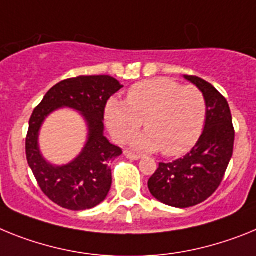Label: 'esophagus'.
<instances>
[{
  "mask_svg": "<svg viewBox=\"0 0 256 256\" xmlns=\"http://www.w3.org/2000/svg\"><path fill=\"white\" fill-rule=\"evenodd\" d=\"M124 154H125L126 158H128V160H134V161H138V160H140V156L135 154V153L130 152V150H125V152H124Z\"/></svg>",
  "mask_w": 256,
  "mask_h": 256,
  "instance_id": "34e87169",
  "label": "esophagus"
}]
</instances>
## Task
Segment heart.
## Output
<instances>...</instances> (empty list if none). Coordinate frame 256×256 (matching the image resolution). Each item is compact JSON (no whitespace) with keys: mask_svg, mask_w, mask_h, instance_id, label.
Wrapping results in <instances>:
<instances>
[{"mask_svg":"<svg viewBox=\"0 0 256 256\" xmlns=\"http://www.w3.org/2000/svg\"><path fill=\"white\" fill-rule=\"evenodd\" d=\"M208 114L205 95L194 86L170 78L139 82L128 90L126 102L110 99L106 106V125L116 140L124 142L142 126L146 132L131 140L140 150L179 156L201 136Z\"/></svg>","mask_w":256,"mask_h":256,"instance_id":"b5f03b06","label":"heart"}]
</instances>
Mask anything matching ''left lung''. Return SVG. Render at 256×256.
<instances>
[{
  "label": "left lung",
  "instance_id": "left-lung-1",
  "mask_svg": "<svg viewBox=\"0 0 256 256\" xmlns=\"http://www.w3.org/2000/svg\"><path fill=\"white\" fill-rule=\"evenodd\" d=\"M205 95L208 114L205 128L196 146L184 157L172 162H160L148 180L156 200L186 208L208 200L223 180L234 144V128L226 98L205 80L184 76Z\"/></svg>",
  "mask_w": 256,
  "mask_h": 256
}]
</instances>
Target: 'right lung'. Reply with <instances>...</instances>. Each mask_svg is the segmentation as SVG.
Here are the masks:
<instances>
[{"instance_id":"right-lung-1","label":"right lung","mask_w":256,"mask_h":256,"mask_svg":"<svg viewBox=\"0 0 256 256\" xmlns=\"http://www.w3.org/2000/svg\"><path fill=\"white\" fill-rule=\"evenodd\" d=\"M122 85L110 76H80L59 82L36 106L26 139V161L40 188L60 208L80 211L92 208L106 200L112 186L110 162L122 154L104 136L106 102ZM59 108L82 113L88 126V140L82 153L66 166H52L38 146L43 121Z\"/></svg>"}]
</instances>
